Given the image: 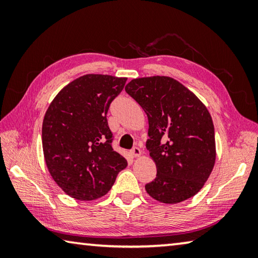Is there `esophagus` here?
Instances as JSON below:
<instances>
[{"label": "esophagus", "instance_id": "esophagus-1", "mask_svg": "<svg viewBox=\"0 0 258 258\" xmlns=\"http://www.w3.org/2000/svg\"><path fill=\"white\" fill-rule=\"evenodd\" d=\"M131 155H132V157H140L141 156V150H140L138 147H134L133 149L131 150Z\"/></svg>", "mask_w": 258, "mask_h": 258}]
</instances>
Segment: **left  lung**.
<instances>
[{
    "instance_id": "left-lung-1",
    "label": "left lung",
    "mask_w": 258,
    "mask_h": 258,
    "mask_svg": "<svg viewBox=\"0 0 258 258\" xmlns=\"http://www.w3.org/2000/svg\"><path fill=\"white\" fill-rule=\"evenodd\" d=\"M125 91L147 113V149L157 175L146 184L157 202L172 205L202 190L215 165V131L197 95L168 76L134 78Z\"/></svg>"
}]
</instances>
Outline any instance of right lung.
Wrapping results in <instances>:
<instances>
[{
  "instance_id": "1",
  "label": "right lung",
  "mask_w": 258,
  "mask_h": 258,
  "mask_svg": "<svg viewBox=\"0 0 258 258\" xmlns=\"http://www.w3.org/2000/svg\"><path fill=\"white\" fill-rule=\"evenodd\" d=\"M126 77L87 74L52 100L42 125L45 164L64 194L77 200L101 198L121 169L123 156L112 149L107 112Z\"/></svg>"
}]
</instances>
